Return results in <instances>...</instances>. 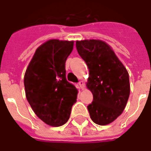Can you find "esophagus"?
<instances>
[{
  "instance_id": "esophagus-1",
  "label": "esophagus",
  "mask_w": 151,
  "mask_h": 151,
  "mask_svg": "<svg viewBox=\"0 0 151 151\" xmlns=\"http://www.w3.org/2000/svg\"><path fill=\"white\" fill-rule=\"evenodd\" d=\"M78 85L80 86V87H81V90L84 89V83H83V81H80L79 83H78Z\"/></svg>"
}]
</instances>
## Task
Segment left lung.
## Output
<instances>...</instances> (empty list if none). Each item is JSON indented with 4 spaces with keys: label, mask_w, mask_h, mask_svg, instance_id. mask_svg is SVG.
Listing matches in <instances>:
<instances>
[{
    "label": "left lung",
    "mask_w": 151,
    "mask_h": 151,
    "mask_svg": "<svg viewBox=\"0 0 151 151\" xmlns=\"http://www.w3.org/2000/svg\"><path fill=\"white\" fill-rule=\"evenodd\" d=\"M76 47L89 69L86 85L93 93L87 106L90 116L97 124H109L122 114L128 101V72L103 40H77Z\"/></svg>",
    "instance_id": "obj_1"
}]
</instances>
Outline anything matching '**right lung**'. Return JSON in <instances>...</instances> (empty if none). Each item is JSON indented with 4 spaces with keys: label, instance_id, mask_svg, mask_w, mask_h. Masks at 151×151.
Masks as SVG:
<instances>
[{
    "label": "right lung",
    "instance_id": "obj_1",
    "mask_svg": "<svg viewBox=\"0 0 151 151\" xmlns=\"http://www.w3.org/2000/svg\"><path fill=\"white\" fill-rule=\"evenodd\" d=\"M73 47V40H47L37 49L25 72L27 100L35 114L52 127L67 123L77 101L78 89L66 79L65 62Z\"/></svg>",
    "mask_w": 151,
    "mask_h": 151
}]
</instances>
